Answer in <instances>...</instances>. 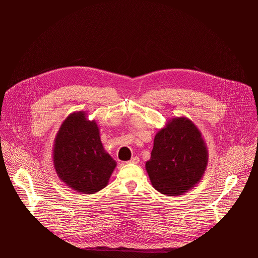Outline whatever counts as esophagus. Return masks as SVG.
<instances>
[{"label": "esophagus", "mask_w": 258, "mask_h": 258, "mask_svg": "<svg viewBox=\"0 0 258 258\" xmlns=\"http://www.w3.org/2000/svg\"><path fill=\"white\" fill-rule=\"evenodd\" d=\"M139 162H140V158H139V157H137V156L133 157V158L128 161V163H134V164H138Z\"/></svg>", "instance_id": "obj_1"}]
</instances>
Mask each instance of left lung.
I'll return each mask as SVG.
<instances>
[{
  "label": "left lung",
  "instance_id": "1",
  "mask_svg": "<svg viewBox=\"0 0 258 258\" xmlns=\"http://www.w3.org/2000/svg\"><path fill=\"white\" fill-rule=\"evenodd\" d=\"M208 150L199 128L185 117H173L155 138L146 170L155 190L166 196L183 195L202 179Z\"/></svg>",
  "mask_w": 258,
  "mask_h": 258
}]
</instances>
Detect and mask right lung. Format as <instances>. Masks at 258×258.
<instances>
[{
	"label": "right lung",
	"instance_id": "right-lung-1",
	"mask_svg": "<svg viewBox=\"0 0 258 258\" xmlns=\"http://www.w3.org/2000/svg\"><path fill=\"white\" fill-rule=\"evenodd\" d=\"M53 164L58 177L70 189L95 194L105 188L116 161L104 149L96 120L86 111L69 114L53 145Z\"/></svg>",
	"mask_w": 258,
	"mask_h": 258
}]
</instances>
